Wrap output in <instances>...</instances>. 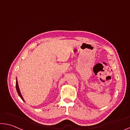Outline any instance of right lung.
I'll list each match as a JSON object with an SVG mask.
<instances>
[{
    "label": "right lung",
    "instance_id": "1",
    "mask_svg": "<svg viewBox=\"0 0 130 130\" xmlns=\"http://www.w3.org/2000/svg\"><path fill=\"white\" fill-rule=\"evenodd\" d=\"M16 84V89H17V92H18V95H19V96H20L22 100H23V98H22V95H21V93H20L19 88H18V85L17 82H16V84Z\"/></svg>",
    "mask_w": 130,
    "mask_h": 130
}]
</instances>
